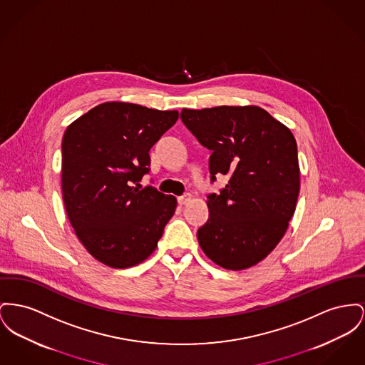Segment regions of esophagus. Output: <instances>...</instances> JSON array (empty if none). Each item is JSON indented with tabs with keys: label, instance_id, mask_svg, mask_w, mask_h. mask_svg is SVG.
I'll return each mask as SVG.
<instances>
[{
	"label": "esophagus",
	"instance_id": "obj_1",
	"mask_svg": "<svg viewBox=\"0 0 365 365\" xmlns=\"http://www.w3.org/2000/svg\"><path fill=\"white\" fill-rule=\"evenodd\" d=\"M190 200H192V194L187 193L185 194V195H182V197H179V198H178V202H179L180 205H185V204H187Z\"/></svg>",
	"mask_w": 365,
	"mask_h": 365
}]
</instances>
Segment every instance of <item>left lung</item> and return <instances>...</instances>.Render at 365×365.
<instances>
[{"mask_svg":"<svg viewBox=\"0 0 365 365\" xmlns=\"http://www.w3.org/2000/svg\"><path fill=\"white\" fill-rule=\"evenodd\" d=\"M183 124L212 151L210 173L229 178L210 194V217L197 232L204 254L227 270H244L267 257L297 208L300 171L288 127L259 106H217L180 113Z\"/></svg>","mask_w":365,"mask_h":365,"instance_id":"1","label":"left lung"}]
</instances>
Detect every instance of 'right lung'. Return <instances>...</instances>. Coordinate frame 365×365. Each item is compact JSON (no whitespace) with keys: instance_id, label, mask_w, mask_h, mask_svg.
I'll return each mask as SVG.
<instances>
[{"instance_id":"right-lung-1","label":"right lung","mask_w":365,"mask_h":365,"mask_svg":"<svg viewBox=\"0 0 365 365\" xmlns=\"http://www.w3.org/2000/svg\"><path fill=\"white\" fill-rule=\"evenodd\" d=\"M176 110L106 102L73 121L62 140V195L86 251L113 269L142 263L157 248L176 198L148 186L151 146Z\"/></svg>"}]
</instances>
